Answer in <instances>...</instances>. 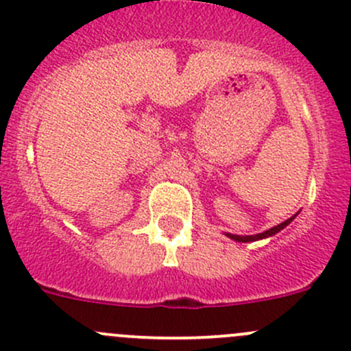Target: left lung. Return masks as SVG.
Returning <instances> with one entry per match:
<instances>
[{
	"label": "left lung",
	"mask_w": 351,
	"mask_h": 351,
	"mask_svg": "<svg viewBox=\"0 0 351 351\" xmlns=\"http://www.w3.org/2000/svg\"><path fill=\"white\" fill-rule=\"evenodd\" d=\"M297 214H298V213H297ZM297 214H295V216H291L290 219H287V221H285V223L278 224V226H273V228H269V230H267V231H264V233H257V234H233V233H224V234H226L228 238H231V240H234V241H240V243H248V241H257V240H264V238L274 237V234H276V233H280V231L283 230V228H287L288 224H290L291 221H293L295 217H297Z\"/></svg>",
	"instance_id": "8db88e82"
}]
</instances>
